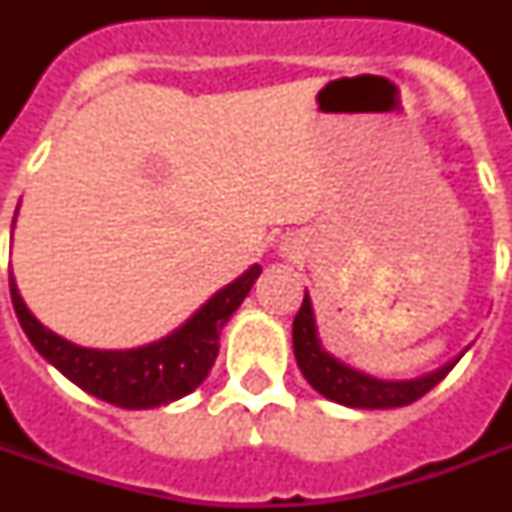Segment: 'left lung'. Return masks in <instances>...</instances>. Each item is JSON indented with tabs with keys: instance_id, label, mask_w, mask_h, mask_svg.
Wrapping results in <instances>:
<instances>
[{
	"instance_id": "1",
	"label": "left lung",
	"mask_w": 512,
	"mask_h": 512,
	"mask_svg": "<svg viewBox=\"0 0 512 512\" xmlns=\"http://www.w3.org/2000/svg\"><path fill=\"white\" fill-rule=\"evenodd\" d=\"M292 342H295L297 366L305 374V380L311 382L321 396L332 398L337 404L356 406V409H393V406L412 404V401L425 396L428 390L436 388L454 366L452 361V364L441 366L438 372L420 377V380L382 382L340 364L337 358L321 350L308 292H305L303 305H300L295 324H292Z\"/></svg>"
}]
</instances>
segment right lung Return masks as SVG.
Here are the masks:
<instances>
[{
    "label": "right lung",
    "instance_id": "add662e5",
    "mask_svg": "<svg viewBox=\"0 0 512 512\" xmlns=\"http://www.w3.org/2000/svg\"><path fill=\"white\" fill-rule=\"evenodd\" d=\"M260 265L220 289L170 337L135 350H92L63 340L31 316L10 276L12 308L31 345L79 388L122 409H154L201 385L220 350V329L249 295Z\"/></svg>",
    "mask_w": 512,
    "mask_h": 512
}]
</instances>
